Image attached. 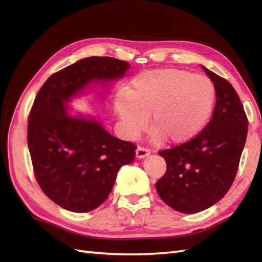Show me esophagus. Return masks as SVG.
Wrapping results in <instances>:
<instances>
[{
  "instance_id": "1",
  "label": "esophagus",
  "mask_w": 262,
  "mask_h": 262,
  "mask_svg": "<svg viewBox=\"0 0 262 262\" xmlns=\"http://www.w3.org/2000/svg\"><path fill=\"white\" fill-rule=\"evenodd\" d=\"M149 153H151V151H149L148 148L143 147V146H138L136 149V158L143 159V158L147 157V155H149Z\"/></svg>"
}]
</instances>
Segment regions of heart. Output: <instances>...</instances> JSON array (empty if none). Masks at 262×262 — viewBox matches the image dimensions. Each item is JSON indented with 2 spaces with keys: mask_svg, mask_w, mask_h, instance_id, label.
<instances>
[{
  "mask_svg": "<svg viewBox=\"0 0 262 262\" xmlns=\"http://www.w3.org/2000/svg\"><path fill=\"white\" fill-rule=\"evenodd\" d=\"M215 101L209 79L190 72L165 69L145 72L119 91L115 108L130 135L145 128L155 142L182 144L196 137L207 124Z\"/></svg>",
  "mask_w": 262,
  "mask_h": 262,
  "instance_id": "b5f03b06",
  "label": "heart"
}]
</instances>
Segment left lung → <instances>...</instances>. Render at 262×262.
Listing matches in <instances>:
<instances>
[{
    "label": "left lung",
    "mask_w": 262,
    "mask_h": 262,
    "mask_svg": "<svg viewBox=\"0 0 262 262\" xmlns=\"http://www.w3.org/2000/svg\"><path fill=\"white\" fill-rule=\"evenodd\" d=\"M214 83L211 119L192 140L160 151L166 171L155 183L163 202L180 213L207 209L230 190L248 134V117L234 88L203 66Z\"/></svg>",
    "instance_id": "8db88e82"
}]
</instances>
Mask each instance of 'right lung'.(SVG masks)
<instances>
[{"instance_id":"obj_1","label":"right lung","mask_w":262,"mask_h":262,"mask_svg":"<svg viewBox=\"0 0 262 262\" xmlns=\"http://www.w3.org/2000/svg\"><path fill=\"white\" fill-rule=\"evenodd\" d=\"M129 68L114 57L84 58L49 76L37 93L27 132L33 173L43 193L64 209L85 213L99 207L137 147L96 120L69 116L65 102L92 80L118 79Z\"/></svg>"}]
</instances>
